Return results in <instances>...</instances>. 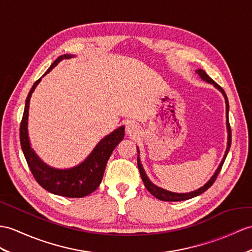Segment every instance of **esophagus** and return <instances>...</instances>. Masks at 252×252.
<instances>
[{
	"instance_id": "1",
	"label": "esophagus",
	"mask_w": 252,
	"mask_h": 252,
	"mask_svg": "<svg viewBox=\"0 0 252 252\" xmlns=\"http://www.w3.org/2000/svg\"><path fill=\"white\" fill-rule=\"evenodd\" d=\"M139 131V128H138V126L134 124L133 122H127L126 123V132L128 133V134H136L137 132Z\"/></svg>"
}]
</instances>
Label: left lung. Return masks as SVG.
<instances>
[{
  "label": "left lung",
  "instance_id": "1",
  "mask_svg": "<svg viewBox=\"0 0 252 252\" xmlns=\"http://www.w3.org/2000/svg\"><path fill=\"white\" fill-rule=\"evenodd\" d=\"M195 72L198 73V75L200 76V78H201L202 80H203V81H206L207 83L213 84L215 88H216L217 90H219L220 92H221V94H222L223 97H224V100H225V118H226L225 124H226V130H228V142H226V150H225V152H224V155H223V158H222L221 162L219 163L218 168L216 169V171H215L211 179L208 180L202 187L193 190V191L185 192V193H177V192L169 191V190H165V189H163V188H160V187L156 186L155 184H153V183L151 182V180L149 179V177H147V175H146V173H145V171H144V169H143V167H142V163H141V161H140V157H139V155H138V168H139V171H140L141 179H142V181H143V183H144V186L146 187V189L149 190V191H150L153 195H154L155 198H157L158 200H161V201L177 202V201L189 200V199L197 197V195H199V194H201V193H203L204 191H206V190L213 185L214 182L216 181L217 176H218V174H219V172H220V170H221V168H222V164H223V162H224V160H225L226 155H228V153H229V151H230L231 137H232V136H231V127H230V123H229V101H228V97H226V95H225V93H224V91L222 90V88L219 87V85H218L216 82H215L211 77H208V75H207V73H206L203 69H197V70H195ZM137 151H138V154H140V153H139V152H140V151H139V147H137Z\"/></svg>",
  "mask_w": 252,
  "mask_h": 252
}]
</instances>
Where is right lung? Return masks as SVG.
<instances>
[{"mask_svg":"<svg viewBox=\"0 0 252 252\" xmlns=\"http://www.w3.org/2000/svg\"><path fill=\"white\" fill-rule=\"evenodd\" d=\"M73 57H75L73 54L61 55L51 64L42 77L50 72L61 61L71 59ZM42 77L33 84L27 97L26 106H24L20 124V143L23 155L27 159L29 168L36 182L47 191L67 198H83L95 191L97 187L100 185L108 159L111 156L116 145L124 139L125 127L120 126L108 136L102 138L94 147V150L91 152V154L81 163L75 165V167L57 169L48 165L32 149L28 132L30 100Z\"/></svg>","mask_w":252,"mask_h":252,"instance_id":"1","label":"right lung"}]
</instances>
